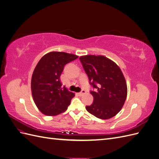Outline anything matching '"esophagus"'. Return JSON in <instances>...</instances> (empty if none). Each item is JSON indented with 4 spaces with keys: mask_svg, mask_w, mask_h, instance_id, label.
<instances>
[{
    "mask_svg": "<svg viewBox=\"0 0 159 159\" xmlns=\"http://www.w3.org/2000/svg\"><path fill=\"white\" fill-rule=\"evenodd\" d=\"M86 92H85V90H81V91H80V92L78 93L79 94V95H80V96H81V95H84L85 93Z\"/></svg>",
    "mask_w": 159,
    "mask_h": 159,
    "instance_id": "1",
    "label": "esophagus"
}]
</instances>
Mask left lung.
<instances>
[{
  "label": "left lung",
  "instance_id": "8db88e82",
  "mask_svg": "<svg viewBox=\"0 0 159 159\" xmlns=\"http://www.w3.org/2000/svg\"><path fill=\"white\" fill-rule=\"evenodd\" d=\"M80 60L93 89V102L85 107L96 117L108 119L116 115L125 102L127 88L119 66L103 56H81Z\"/></svg>",
  "mask_w": 159,
  "mask_h": 159
}]
</instances>
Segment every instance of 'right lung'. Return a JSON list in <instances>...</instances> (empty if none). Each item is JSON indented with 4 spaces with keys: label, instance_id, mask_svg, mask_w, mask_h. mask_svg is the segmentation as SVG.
<instances>
[{
    "label": "right lung",
    "instance_id": "obj_1",
    "mask_svg": "<svg viewBox=\"0 0 159 159\" xmlns=\"http://www.w3.org/2000/svg\"><path fill=\"white\" fill-rule=\"evenodd\" d=\"M78 56L65 52L48 53L38 61L31 80L32 97L37 107L48 116L64 112L75 95L62 87L60 75L64 66Z\"/></svg>",
    "mask_w": 159,
    "mask_h": 159
}]
</instances>
